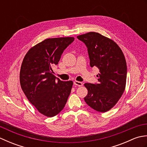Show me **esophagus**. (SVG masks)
<instances>
[{
    "mask_svg": "<svg viewBox=\"0 0 147 147\" xmlns=\"http://www.w3.org/2000/svg\"><path fill=\"white\" fill-rule=\"evenodd\" d=\"M74 84L75 85L78 86H83V83L82 82H78V81H74Z\"/></svg>",
    "mask_w": 147,
    "mask_h": 147,
    "instance_id": "obj_1",
    "label": "esophagus"
}]
</instances>
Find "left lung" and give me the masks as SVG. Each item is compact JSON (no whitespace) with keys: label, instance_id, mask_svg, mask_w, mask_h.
<instances>
[{"label":"left lung","instance_id":"obj_1","mask_svg":"<svg viewBox=\"0 0 147 147\" xmlns=\"http://www.w3.org/2000/svg\"><path fill=\"white\" fill-rule=\"evenodd\" d=\"M88 49L90 64L100 73L97 84L85 83L88 94L85 102L94 110L105 112L117 104L126 88L127 65L125 57L113 40L96 32L77 36Z\"/></svg>","mask_w":147,"mask_h":147}]
</instances>
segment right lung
Masks as SVG:
<instances>
[{
  "instance_id": "add662e5",
  "label": "right lung",
  "mask_w": 147,
  "mask_h": 147,
  "mask_svg": "<svg viewBox=\"0 0 147 147\" xmlns=\"http://www.w3.org/2000/svg\"><path fill=\"white\" fill-rule=\"evenodd\" d=\"M74 37L47 38L31 48L22 62L20 79L28 100L47 117L58 114L66 104L73 82H63L53 74L64 50Z\"/></svg>"
}]
</instances>
